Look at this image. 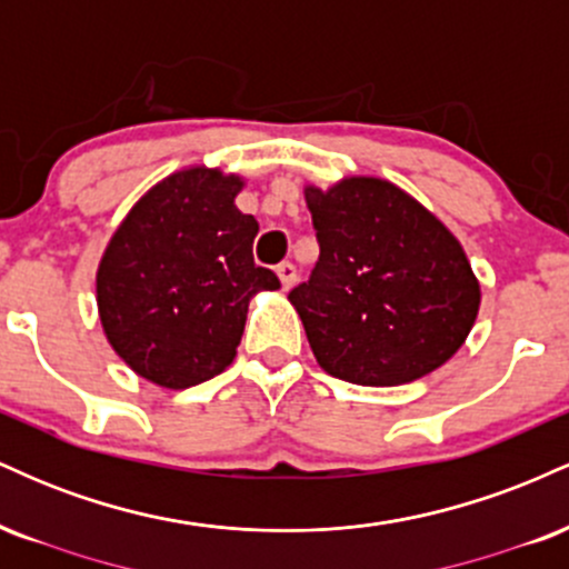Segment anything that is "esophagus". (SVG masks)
Segmentation results:
<instances>
[{
    "label": "esophagus",
    "mask_w": 569,
    "mask_h": 569,
    "mask_svg": "<svg viewBox=\"0 0 569 569\" xmlns=\"http://www.w3.org/2000/svg\"><path fill=\"white\" fill-rule=\"evenodd\" d=\"M278 278H280V286H283L286 291L291 289L293 283H297V267H293L291 262H283V264H278Z\"/></svg>",
    "instance_id": "obj_1"
}]
</instances>
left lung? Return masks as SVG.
<instances>
[{
	"label": "left lung",
	"mask_w": 569,
	"mask_h": 569,
	"mask_svg": "<svg viewBox=\"0 0 569 569\" xmlns=\"http://www.w3.org/2000/svg\"><path fill=\"white\" fill-rule=\"evenodd\" d=\"M318 257L289 302L326 375L390 388L430 375L471 335L481 286L460 240L377 176L305 187Z\"/></svg>",
	"instance_id": "obj_1"
}]
</instances>
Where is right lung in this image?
I'll list each match as a JSON object with an SVG mask.
<instances>
[{"instance_id":"obj_1","label":"right lung","mask_w":569,"mask_h":569,"mask_svg":"<svg viewBox=\"0 0 569 569\" xmlns=\"http://www.w3.org/2000/svg\"><path fill=\"white\" fill-rule=\"evenodd\" d=\"M243 176L181 168L141 194L96 272L103 335L136 375L168 390L232 363L259 291L280 289L253 264L259 224L234 206Z\"/></svg>"}]
</instances>
